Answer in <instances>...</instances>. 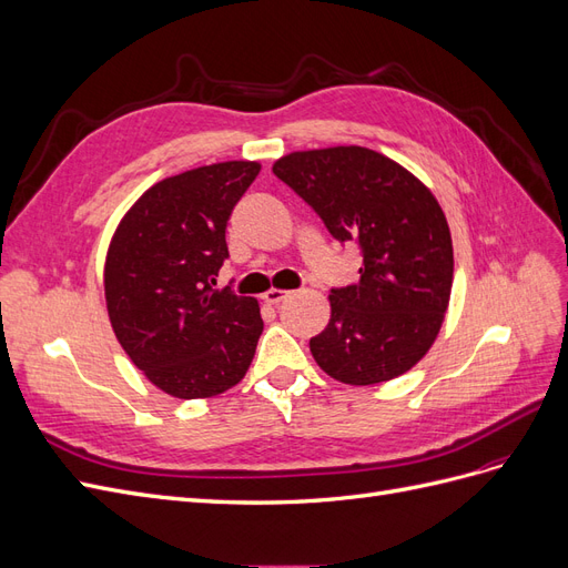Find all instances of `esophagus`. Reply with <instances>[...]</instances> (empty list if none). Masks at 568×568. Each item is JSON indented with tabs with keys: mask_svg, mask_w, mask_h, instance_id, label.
<instances>
[{
	"mask_svg": "<svg viewBox=\"0 0 568 568\" xmlns=\"http://www.w3.org/2000/svg\"><path fill=\"white\" fill-rule=\"evenodd\" d=\"M286 298H291V291H284V288H270V291H265V294H263V301L267 305H280Z\"/></svg>",
	"mask_w": 568,
	"mask_h": 568,
	"instance_id": "esophagus-1",
	"label": "esophagus"
}]
</instances>
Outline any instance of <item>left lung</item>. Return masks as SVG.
I'll return each instance as SVG.
<instances>
[{
	"instance_id": "1",
	"label": "left lung",
	"mask_w": 568,
	"mask_h": 568,
	"mask_svg": "<svg viewBox=\"0 0 568 568\" xmlns=\"http://www.w3.org/2000/svg\"><path fill=\"white\" fill-rule=\"evenodd\" d=\"M272 173L363 251L359 282L332 288V317L311 338L315 363L351 386L390 382L434 346L450 303L453 239L424 182L365 146L294 151Z\"/></svg>"
}]
</instances>
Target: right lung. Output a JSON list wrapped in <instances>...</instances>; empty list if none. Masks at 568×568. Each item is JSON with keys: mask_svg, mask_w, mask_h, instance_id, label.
<instances>
[{"mask_svg": "<svg viewBox=\"0 0 568 568\" xmlns=\"http://www.w3.org/2000/svg\"><path fill=\"white\" fill-rule=\"evenodd\" d=\"M257 173L255 161H225L165 178L113 232L104 265L113 334L134 367L173 398H213L253 363L261 305L213 284L230 255L227 220Z\"/></svg>", "mask_w": 568, "mask_h": 568, "instance_id": "add662e5", "label": "right lung"}]
</instances>
